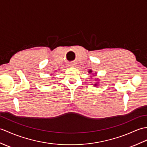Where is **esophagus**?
Masks as SVG:
<instances>
[{
    "label": "esophagus",
    "instance_id": "obj_1",
    "mask_svg": "<svg viewBox=\"0 0 147 147\" xmlns=\"http://www.w3.org/2000/svg\"><path fill=\"white\" fill-rule=\"evenodd\" d=\"M75 65H76V64H75V63L74 62H71L69 63V66L70 67H74Z\"/></svg>",
    "mask_w": 147,
    "mask_h": 147
}]
</instances>
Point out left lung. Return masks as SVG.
I'll list each match as a JSON object with an SVG mask.
<instances>
[{
  "label": "left lung",
  "instance_id": "1",
  "mask_svg": "<svg viewBox=\"0 0 147 147\" xmlns=\"http://www.w3.org/2000/svg\"><path fill=\"white\" fill-rule=\"evenodd\" d=\"M88 72H89V73H91V72H92V71H91V70H90V71H88ZM96 85H97V84H95V86H96Z\"/></svg>",
  "mask_w": 147,
  "mask_h": 147
}]
</instances>
